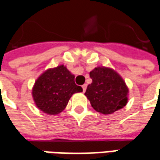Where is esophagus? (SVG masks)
Segmentation results:
<instances>
[{"label": "esophagus", "mask_w": 160, "mask_h": 160, "mask_svg": "<svg viewBox=\"0 0 160 160\" xmlns=\"http://www.w3.org/2000/svg\"><path fill=\"white\" fill-rule=\"evenodd\" d=\"M82 89H83V92L86 91V89H87V84H84L82 86Z\"/></svg>", "instance_id": "esophagus-1"}]
</instances>
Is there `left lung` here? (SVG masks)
<instances>
[{"mask_svg": "<svg viewBox=\"0 0 160 160\" xmlns=\"http://www.w3.org/2000/svg\"><path fill=\"white\" fill-rule=\"evenodd\" d=\"M92 83L85 95L95 111L109 115L126 106L129 88L121 75L106 66H97L89 72Z\"/></svg>", "mask_w": 160, "mask_h": 160, "instance_id": "1", "label": "left lung"}]
</instances>
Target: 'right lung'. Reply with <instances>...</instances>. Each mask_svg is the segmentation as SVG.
<instances>
[{
    "mask_svg": "<svg viewBox=\"0 0 160 160\" xmlns=\"http://www.w3.org/2000/svg\"><path fill=\"white\" fill-rule=\"evenodd\" d=\"M82 88L74 82V75L64 65L44 71L35 81L32 97L38 109L48 115H58L66 108L75 93Z\"/></svg>",
    "mask_w": 160,
    "mask_h": 160,
    "instance_id": "add662e5",
    "label": "right lung"
}]
</instances>
